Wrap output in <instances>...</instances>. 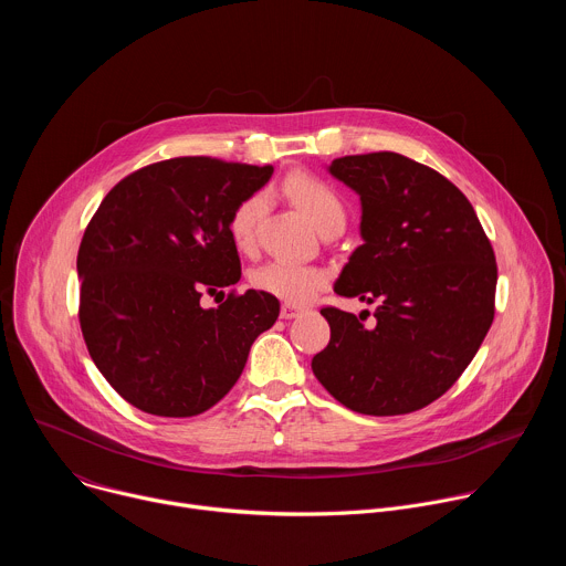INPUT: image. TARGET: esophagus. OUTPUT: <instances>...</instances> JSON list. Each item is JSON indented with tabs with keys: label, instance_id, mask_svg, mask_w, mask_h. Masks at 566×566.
I'll return each mask as SVG.
<instances>
[{
	"label": "esophagus",
	"instance_id": "34e87169",
	"mask_svg": "<svg viewBox=\"0 0 566 566\" xmlns=\"http://www.w3.org/2000/svg\"><path fill=\"white\" fill-rule=\"evenodd\" d=\"M300 311H302V306L291 304V302H284V304H282V308H280V315H282L284 319H291V317H295Z\"/></svg>",
	"mask_w": 566,
	"mask_h": 566
}]
</instances>
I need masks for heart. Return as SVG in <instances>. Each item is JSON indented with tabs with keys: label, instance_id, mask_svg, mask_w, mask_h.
<instances>
[{
	"label": "heart",
	"instance_id": "heart-1",
	"mask_svg": "<svg viewBox=\"0 0 566 566\" xmlns=\"http://www.w3.org/2000/svg\"><path fill=\"white\" fill-rule=\"evenodd\" d=\"M284 195L297 203L317 230H325L336 221H345V203L334 186L311 172H293L282 184ZM266 214V195L253 192L239 199L228 214V234L237 251L251 253L258 247L260 226ZM327 282V273L289 260H271L255 269L253 284L291 304L311 300Z\"/></svg>",
	"mask_w": 566,
	"mask_h": 566
}]
</instances>
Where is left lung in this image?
<instances>
[{
  "instance_id": "1",
  "label": "left lung",
  "mask_w": 566,
  "mask_h": 566,
  "mask_svg": "<svg viewBox=\"0 0 566 566\" xmlns=\"http://www.w3.org/2000/svg\"><path fill=\"white\" fill-rule=\"evenodd\" d=\"M329 172L363 203V244L334 291L378 306L374 327L363 315L319 308L332 338L311 369L354 412H417L457 382L493 325L491 239L465 195L408 156H343Z\"/></svg>"
}]
</instances>
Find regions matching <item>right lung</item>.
Returning <instances> with one entry per match:
<instances>
[{
	"instance_id": "1",
	"label": "right lung",
	"mask_w": 566,
	"mask_h": 566,
	"mask_svg": "<svg viewBox=\"0 0 566 566\" xmlns=\"http://www.w3.org/2000/svg\"><path fill=\"white\" fill-rule=\"evenodd\" d=\"M271 166L179 156L118 181L77 251L80 329L107 382L154 417H197L244 371L251 345L280 302L230 291L217 308L201 295L241 277L228 214L258 192Z\"/></svg>"
}]
</instances>
